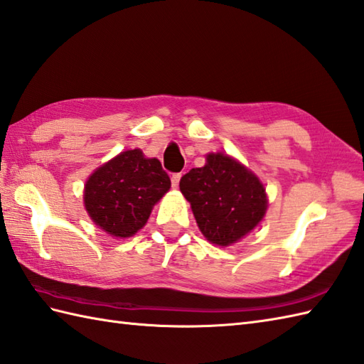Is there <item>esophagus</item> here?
<instances>
[{
    "label": "esophagus",
    "instance_id": "34e87169",
    "mask_svg": "<svg viewBox=\"0 0 364 364\" xmlns=\"http://www.w3.org/2000/svg\"><path fill=\"white\" fill-rule=\"evenodd\" d=\"M180 178H181V173H173V175L171 176V180H172V186H173V188H178Z\"/></svg>",
    "mask_w": 364,
    "mask_h": 364
}]
</instances>
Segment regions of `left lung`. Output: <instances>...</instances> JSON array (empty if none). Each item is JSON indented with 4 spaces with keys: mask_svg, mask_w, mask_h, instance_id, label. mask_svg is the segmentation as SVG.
<instances>
[{
    "mask_svg": "<svg viewBox=\"0 0 364 364\" xmlns=\"http://www.w3.org/2000/svg\"><path fill=\"white\" fill-rule=\"evenodd\" d=\"M205 167L192 168L180 180L203 235L215 245L240 240L267 210L265 189L255 173L231 156L210 154Z\"/></svg>",
    "mask_w": 364,
    "mask_h": 364,
    "instance_id": "1",
    "label": "left lung"
}]
</instances>
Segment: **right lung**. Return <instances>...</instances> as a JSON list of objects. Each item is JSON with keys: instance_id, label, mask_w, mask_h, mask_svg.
<instances>
[{"instance_id": "obj_1", "label": "right lung", "mask_w": 364, "mask_h": 364, "mask_svg": "<svg viewBox=\"0 0 364 364\" xmlns=\"http://www.w3.org/2000/svg\"><path fill=\"white\" fill-rule=\"evenodd\" d=\"M168 188L171 178L161 163L134 149L99 167L87 181L83 198L97 226L114 237H130L146 225Z\"/></svg>"}]
</instances>
